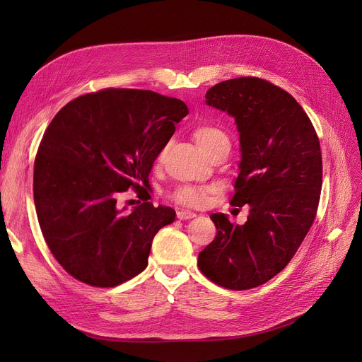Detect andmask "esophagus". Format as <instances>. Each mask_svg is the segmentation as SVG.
Returning a JSON list of instances; mask_svg holds the SVG:
<instances>
[{"label":"esophagus","instance_id":"esophagus-1","mask_svg":"<svg viewBox=\"0 0 362 362\" xmlns=\"http://www.w3.org/2000/svg\"><path fill=\"white\" fill-rule=\"evenodd\" d=\"M194 217H197V214L192 213V211H189V210L177 211V218H179V220H191V218H194Z\"/></svg>","mask_w":362,"mask_h":362}]
</instances>
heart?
<instances>
[{
    "mask_svg": "<svg viewBox=\"0 0 362 362\" xmlns=\"http://www.w3.org/2000/svg\"><path fill=\"white\" fill-rule=\"evenodd\" d=\"M194 138L197 144L206 152L213 145L220 142L221 139H227L223 130L210 123L198 124L194 130ZM206 189L201 186H182L173 192V199L186 206H197L205 201Z\"/></svg>",
    "mask_w": 362,
    "mask_h": 362,
    "instance_id": "b5f03b06",
    "label": "heart"
}]
</instances>
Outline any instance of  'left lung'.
<instances>
[{
  "mask_svg": "<svg viewBox=\"0 0 362 362\" xmlns=\"http://www.w3.org/2000/svg\"><path fill=\"white\" fill-rule=\"evenodd\" d=\"M205 104L235 119L240 142L235 206L250 205L245 224L211 214L214 240L198 255L199 270L233 291L279 274L315 218L322 179L321 151L307 112L291 93L258 78L217 83Z\"/></svg>",
  "mask_w": 362,
  "mask_h": 362,
  "instance_id": "8db88e82",
  "label": "left lung"
}]
</instances>
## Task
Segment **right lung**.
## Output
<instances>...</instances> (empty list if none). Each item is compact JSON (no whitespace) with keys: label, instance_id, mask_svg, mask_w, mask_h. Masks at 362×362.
I'll list each match as a JSON object with an SVG mask.
<instances>
[{"label":"right lung","instance_id":"obj_1","mask_svg":"<svg viewBox=\"0 0 362 362\" xmlns=\"http://www.w3.org/2000/svg\"><path fill=\"white\" fill-rule=\"evenodd\" d=\"M187 112L177 98L139 89L88 93L57 112L36 154L33 198L48 248L74 279L112 288L146 269L152 239L176 213L151 202L124 213L117 195L149 185Z\"/></svg>","mask_w":362,"mask_h":362}]
</instances>
